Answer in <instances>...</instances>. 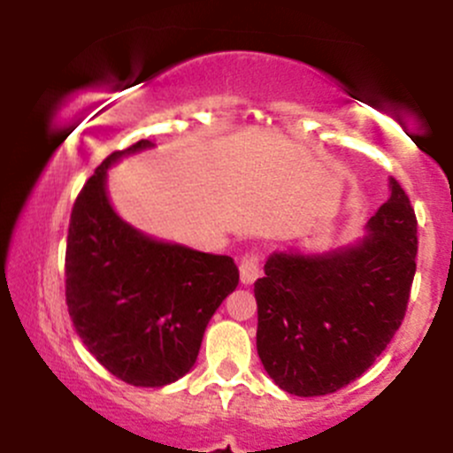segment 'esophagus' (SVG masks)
Wrapping results in <instances>:
<instances>
[{
    "label": "esophagus",
    "instance_id": "esophagus-1",
    "mask_svg": "<svg viewBox=\"0 0 453 453\" xmlns=\"http://www.w3.org/2000/svg\"><path fill=\"white\" fill-rule=\"evenodd\" d=\"M241 280H242V285H253L256 283V280L259 279V259H257V256H253V253H247V256H244L242 259H241Z\"/></svg>",
    "mask_w": 453,
    "mask_h": 453
}]
</instances>
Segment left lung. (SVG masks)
Here are the masks:
<instances>
[{"label":"left lung","instance_id":"8db88e82","mask_svg":"<svg viewBox=\"0 0 453 453\" xmlns=\"http://www.w3.org/2000/svg\"><path fill=\"white\" fill-rule=\"evenodd\" d=\"M418 256V219L396 179L366 234L321 253L274 251L256 280L257 356L283 392L326 396L364 375L396 334Z\"/></svg>","mask_w":453,"mask_h":453}]
</instances>
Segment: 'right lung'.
<instances>
[{"instance_id":"add662e5","label":"right lung","mask_w":453,"mask_h":453,"mask_svg":"<svg viewBox=\"0 0 453 453\" xmlns=\"http://www.w3.org/2000/svg\"><path fill=\"white\" fill-rule=\"evenodd\" d=\"M155 142L108 155L78 194L65 249V303L82 345L136 388L179 381L197 360L204 330L238 285L232 257L140 232L114 211L108 170Z\"/></svg>"}]
</instances>
